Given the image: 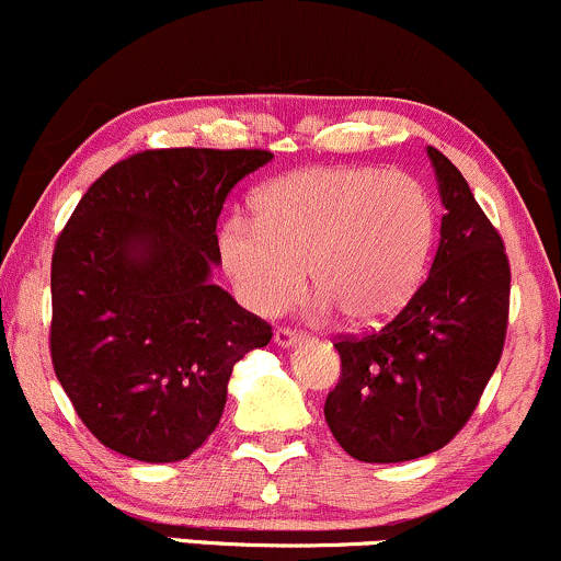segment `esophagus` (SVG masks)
Listing matches in <instances>:
<instances>
[{"instance_id": "34e87169", "label": "esophagus", "mask_w": 561, "mask_h": 561, "mask_svg": "<svg viewBox=\"0 0 561 561\" xmlns=\"http://www.w3.org/2000/svg\"><path fill=\"white\" fill-rule=\"evenodd\" d=\"M301 341H305V333L294 331V328H278V331H275V344L278 346H296L301 344Z\"/></svg>"}]
</instances>
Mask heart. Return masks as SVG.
Listing matches in <instances>:
<instances>
[{
	"instance_id": "obj_1",
	"label": "heart",
	"mask_w": 561,
	"mask_h": 561,
	"mask_svg": "<svg viewBox=\"0 0 561 561\" xmlns=\"http://www.w3.org/2000/svg\"><path fill=\"white\" fill-rule=\"evenodd\" d=\"M256 222L230 217L217 247L230 280L260 314H280L307 283L348 325H378L412 299L438 233L423 181L383 168H307L254 199Z\"/></svg>"
}]
</instances>
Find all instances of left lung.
I'll return each instance as SVG.
<instances>
[{
    "label": "left lung",
    "instance_id": "1",
    "mask_svg": "<svg viewBox=\"0 0 561 561\" xmlns=\"http://www.w3.org/2000/svg\"><path fill=\"white\" fill-rule=\"evenodd\" d=\"M436 168L440 241L431 273L380 331L335 341L341 378L325 423L359 462H410L444 449L489 386L510 320V260L449 157Z\"/></svg>",
    "mask_w": 561,
    "mask_h": 561
}]
</instances>
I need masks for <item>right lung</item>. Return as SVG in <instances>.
Returning a JSON list of instances; mask_svg holds the SVG:
<instances>
[{
	"instance_id": "obj_1",
	"label": "right lung",
	"mask_w": 561,
	"mask_h": 561,
	"mask_svg": "<svg viewBox=\"0 0 561 561\" xmlns=\"http://www.w3.org/2000/svg\"><path fill=\"white\" fill-rule=\"evenodd\" d=\"M265 149H149L112 164L51 254L49 348L81 423L138 462L213 436L233 365L273 328L209 280L230 188Z\"/></svg>"
}]
</instances>
